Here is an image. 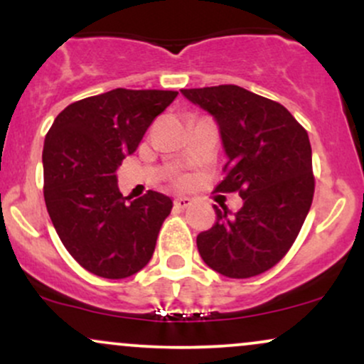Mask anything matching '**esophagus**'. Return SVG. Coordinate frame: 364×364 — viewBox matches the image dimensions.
<instances>
[{
	"label": "esophagus",
	"mask_w": 364,
	"mask_h": 364,
	"mask_svg": "<svg viewBox=\"0 0 364 364\" xmlns=\"http://www.w3.org/2000/svg\"><path fill=\"white\" fill-rule=\"evenodd\" d=\"M191 205V198H188V196H178V198H174V207L179 208V210H185Z\"/></svg>",
	"instance_id": "34e87169"
}]
</instances>
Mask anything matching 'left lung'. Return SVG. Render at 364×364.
<instances>
[{"label":"left lung","mask_w":364,"mask_h":364,"mask_svg":"<svg viewBox=\"0 0 364 364\" xmlns=\"http://www.w3.org/2000/svg\"><path fill=\"white\" fill-rule=\"evenodd\" d=\"M219 124L228 156L215 191H240L235 215L196 236L200 257L215 272L248 279L272 269L289 252L310 212L315 178L308 133L282 104L237 85L183 89Z\"/></svg>","instance_id":"obj_1"}]
</instances>
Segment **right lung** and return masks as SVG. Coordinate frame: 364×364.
Returning a JSON list of instances; mask_svg holds the SVG:
<instances>
[{
    "label": "right lung",
    "instance_id": "obj_1",
    "mask_svg": "<svg viewBox=\"0 0 364 364\" xmlns=\"http://www.w3.org/2000/svg\"><path fill=\"white\" fill-rule=\"evenodd\" d=\"M174 90L114 89L65 107L44 140V200L54 229L85 270L124 279L147 265L171 214L169 196L129 202L116 169L132 156Z\"/></svg>",
    "mask_w": 364,
    "mask_h": 364
}]
</instances>
